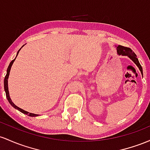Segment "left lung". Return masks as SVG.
I'll return each instance as SVG.
<instances>
[{
	"label": "left lung",
	"mask_w": 150,
	"mask_h": 150,
	"mask_svg": "<svg viewBox=\"0 0 150 150\" xmlns=\"http://www.w3.org/2000/svg\"><path fill=\"white\" fill-rule=\"evenodd\" d=\"M117 52L119 55H123V56H127L128 57L132 62L137 65V67H138L139 71H141V74L143 75L142 73V66L140 65L139 62L138 61V59L137 58V55L134 54V52H132V50L130 48L126 47L121 46V45H118L117 47Z\"/></svg>",
	"instance_id": "left-lung-1"
}]
</instances>
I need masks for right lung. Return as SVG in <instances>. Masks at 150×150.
I'll return each instance as SVG.
<instances>
[{
  "mask_svg": "<svg viewBox=\"0 0 150 150\" xmlns=\"http://www.w3.org/2000/svg\"><path fill=\"white\" fill-rule=\"evenodd\" d=\"M23 46H24V45H23ZM22 47H21V48H22ZM21 48L19 50H18V53H17L16 57H17V56H18V53H19L20 50H21ZM16 57L13 60V61H11V63H10L9 66H8V69H7V74H6V76H5V79H4V89H5V91H6V97H7V99H8V102L10 103V104H11V105L12 106H13V108H15L17 109V110H19V111H21V112H23V113L26 114V115H29V116H31V117H36V116H38V115H37V114H34V113H31V112H28V111H25V110H23V109H22V108H20L19 107H18V106H17V105H15V104L13 103V101H12V100H11V98H10L9 91H8V77H9V74H10V71H11V67H12V65H13V62H14L15 60H16Z\"/></svg>",
  "mask_w": 150,
  "mask_h": 150,
  "instance_id": "1",
  "label": "right lung"
}]
</instances>
